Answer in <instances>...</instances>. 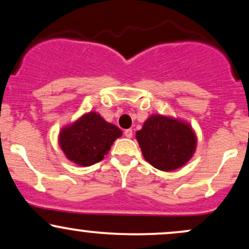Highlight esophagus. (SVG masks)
Wrapping results in <instances>:
<instances>
[{
	"instance_id": "esophagus-1",
	"label": "esophagus",
	"mask_w": 249,
	"mask_h": 249,
	"mask_svg": "<svg viewBox=\"0 0 249 249\" xmlns=\"http://www.w3.org/2000/svg\"><path fill=\"white\" fill-rule=\"evenodd\" d=\"M132 134H133L132 128H127V130L124 131V136L126 137V138H131V137H132Z\"/></svg>"
}]
</instances>
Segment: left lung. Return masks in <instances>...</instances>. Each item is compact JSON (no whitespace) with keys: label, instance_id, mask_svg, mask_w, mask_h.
<instances>
[{"label":"left lung","instance_id":"obj_1","mask_svg":"<svg viewBox=\"0 0 249 249\" xmlns=\"http://www.w3.org/2000/svg\"><path fill=\"white\" fill-rule=\"evenodd\" d=\"M145 160L160 171H173L190 160L196 146V134L181 121L153 115L136 133Z\"/></svg>","mask_w":249,"mask_h":249}]
</instances>
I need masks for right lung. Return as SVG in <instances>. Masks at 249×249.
<instances>
[{
	"mask_svg": "<svg viewBox=\"0 0 249 249\" xmlns=\"http://www.w3.org/2000/svg\"><path fill=\"white\" fill-rule=\"evenodd\" d=\"M122 136L121 128L89 112L59 133V146L69 160L90 166L104 159L111 145Z\"/></svg>",
	"mask_w": 249,
	"mask_h": 249,
	"instance_id": "right-lung-1",
	"label": "right lung"
}]
</instances>
